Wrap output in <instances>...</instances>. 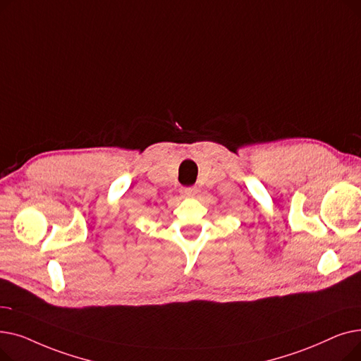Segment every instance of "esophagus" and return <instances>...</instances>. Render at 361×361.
Returning <instances> with one entry per match:
<instances>
[{
  "label": "esophagus",
  "instance_id": "esophagus-1",
  "mask_svg": "<svg viewBox=\"0 0 361 361\" xmlns=\"http://www.w3.org/2000/svg\"><path fill=\"white\" fill-rule=\"evenodd\" d=\"M197 187H183L181 188V195L184 197H195L197 195Z\"/></svg>",
  "mask_w": 361,
  "mask_h": 361
}]
</instances>
